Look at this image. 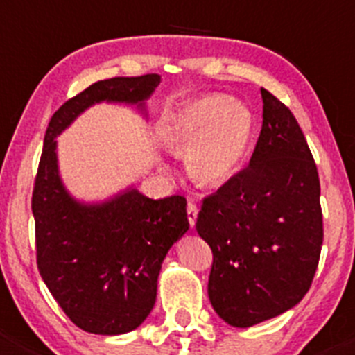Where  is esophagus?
Masks as SVG:
<instances>
[{"mask_svg": "<svg viewBox=\"0 0 355 355\" xmlns=\"http://www.w3.org/2000/svg\"><path fill=\"white\" fill-rule=\"evenodd\" d=\"M187 218H189V224H191V227H194V224H196V218H198V205L193 203V201H189L187 203Z\"/></svg>", "mask_w": 355, "mask_h": 355, "instance_id": "esophagus-1", "label": "esophagus"}]
</instances>
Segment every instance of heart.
<instances>
[{
    "label": "heart",
    "instance_id": "heart-1",
    "mask_svg": "<svg viewBox=\"0 0 355 355\" xmlns=\"http://www.w3.org/2000/svg\"><path fill=\"white\" fill-rule=\"evenodd\" d=\"M168 147L185 154L194 182L217 187L240 171L254 138V117L241 103L207 96L184 108L164 131Z\"/></svg>",
    "mask_w": 355,
    "mask_h": 355
}]
</instances>
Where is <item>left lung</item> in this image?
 Instances as JSON below:
<instances>
[{
  "label": "left lung",
  "mask_w": 355,
  "mask_h": 355,
  "mask_svg": "<svg viewBox=\"0 0 355 355\" xmlns=\"http://www.w3.org/2000/svg\"><path fill=\"white\" fill-rule=\"evenodd\" d=\"M248 166L205 198L196 231L211 248L208 297L218 317L250 327L296 306L322 248L320 182L293 112L266 89Z\"/></svg>",
  "instance_id": "8db88e82"
}]
</instances>
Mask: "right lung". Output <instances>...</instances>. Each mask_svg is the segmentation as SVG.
I'll use <instances>...</instances> for the list:
<instances>
[{
    "mask_svg": "<svg viewBox=\"0 0 355 355\" xmlns=\"http://www.w3.org/2000/svg\"><path fill=\"white\" fill-rule=\"evenodd\" d=\"M159 84L157 73L96 82L68 99L45 132L31 200L36 264L62 312L87 333H129L147 319L162 261L189 230L187 201L178 194L150 200L128 189L105 203H78L59 177L55 137L94 103L144 110Z\"/></svg>",
    "mask_w": 355,
    "mask_h": 355,
    "instance_id": "1",
    "label": "right lung"
}]
</instances>
